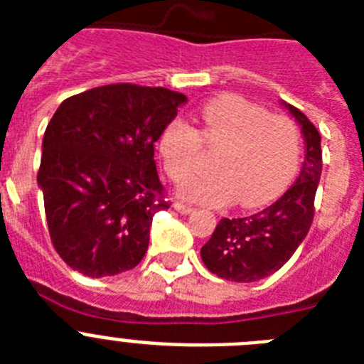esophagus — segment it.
Here are the masks:
<instances>
[{
	"mask_svg": "<svg viewBox=\"0 0 364 364\" xmlns=\"http://www.w3.org/2000/svg\"><path fill=\"white\" fill-rule=\"evenodd\" d=\"M175 210L182 215H188V213H191L193 208L189 204H184V202H175Z\"/></svg>",
	"mask_w": 364,
	"mask_h": 364,
	"instance_id": "34e87169",
	"label": "esophagus"
}]
</instances>
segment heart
Segmentation results:
<instances>
[{
	"instance_id": "b5f03b06",
	"label": "heart",
	"mask_w": 364,
	"mask_h": 364,
	"mask_svg": "<svg viewBox=\"0 0 364 364\" xmlns=\"http://www.w3.org/2000/svg\"><path fill=\"white\" fill-rule=\"evenodd\" d=\"M200 127L171 120L159 138L167 176L175 182L200 164L202 151H217L211 173L191 175L180 188L186 198L240 208L268 204L288 186L301 160V131L284 114H272L242 96H220L198 112Z\"/></svg>"
}]
</instances>
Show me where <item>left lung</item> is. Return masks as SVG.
I'll return each mask as SVG.
<instances>
[{
    "instance_id": "8db88e82",
    "label": "left lung",
    "mask_w": 364,
    "mask_h": 364,
    "mask_svg": "<svg viewBox=\"0 0 364 364\" xmlns=\"http://www.w3.org/2000/svg\"><path fill=\"white\" fill-rule=\"evenodd\" d=\"M288 109L301 124L306 142L301 175L266 210L218 222L211 239L200 250L205 268L217 277L233 282H255L268 277L291 259L310 231L323 167L321 134L297 107L288 105Z\"/></svg>"
}]
</instances>
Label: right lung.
Wrapping results in <instances>:
<instances>
[{"mask_svg": "<svg viewBox=\"0 0 364 364\" xmlns=\"http://www.w3.org/2000/svg\"><path fill=\"white\" fill-rule=\"evenodd\" d=\"M186 102L164 87L111 83L56 109L45 129L38 184L50 240L65 264L100 279L144 259L154 213L171 205L154 142Z\"/></svg>", "mask_w": 364, "mask_h": 364, "instance_id": "right-lung-1", "label": "right lung"}]
</instances>
